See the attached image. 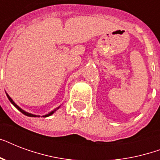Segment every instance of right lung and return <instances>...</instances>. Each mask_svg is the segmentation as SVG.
Masks as SVG:
<instances>
[{
	"label": "right lung",
	"mask_w": 160,
	"mask_h": 160,
	"mask_svg": "<svg viewBox=\"0 0 160 160\" xmlns=\"http://www.w3.org/2000/svg\"><path fill=\"white\" fill-rule=\"evenodd\" d=\"M6 95H7V98H8L9 100L11 101V104H12V105H13L14 106L16 107V109H18V110H20V111H21V113H22V114H25V115H26V116H29V117H40V115H36V114H31V113H28V112L25 111L24 109H21V108H20V107H19L18 105H16V103L14 102L13 100H12V99H11V97H10V95H9L8 94H7V93H6ZM59 108H60V106L57 107L56 109H54V110H52V111H51V112H50V113H48V114H45V115H43V116H42V117H48V116H51V114H53L54 113H55V112L56 111V110H57L58 109H59Z\"/></svg>",
	"instance_id": "right-lung-1"
}]
</instances>
